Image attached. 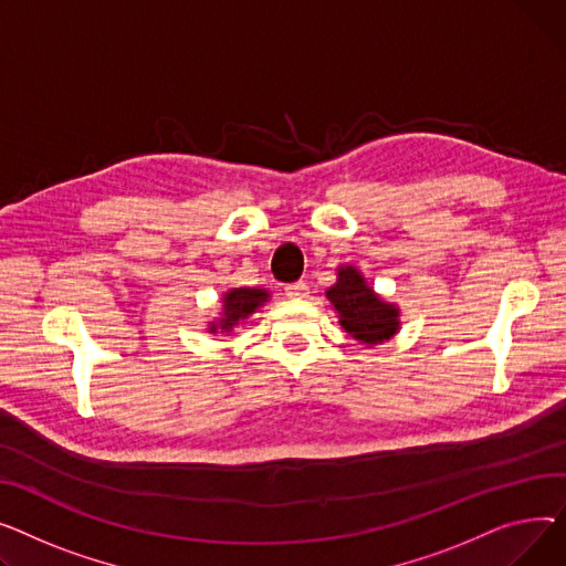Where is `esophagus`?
<instances>
[{
    "label": "esophagus",
    "mask_w": 566,
    "mask_h": 566,
    "mask_svg": "<svg viewBox=\"0 0 566 566\" xmlns=\"http://www.w3.org/2000/svg\"><path fill=\"white\" fill-rule=\"evenodd\" d=\"M285 294L287 296H308V283L306 281H294V283H287L285 285Z\"/></svg>",
    "instance_id": "1"
}]
</instances>
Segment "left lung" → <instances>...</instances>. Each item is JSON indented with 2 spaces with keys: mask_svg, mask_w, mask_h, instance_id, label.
<instances>
[{
  "mask_svg": "<svg viewBox=\"0 0 566 566\" xmlns=\"http://www.w3.org/2000/svg\"><path fill=\"white\" fill-rule=\"evenodd\" d=\"M328 302L338 311L347 334L365 345H379L397 331V311L365 285L354 268L338 272V283L326 292Z\"/></svg>",
  "mask_w": 566,
  "mask_h": 566,
  "instance_id": "1",
  "label": "left lung"
}]
</instances>
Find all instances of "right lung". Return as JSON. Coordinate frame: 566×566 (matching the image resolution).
I'll return each mask as SVG.
<instances>
[{
    "label": "right lung",
    "instance_id": "right-lung-1",
    "mask_svg": "<svg viewBox=\"0 0 566 566\" xmlns=\"http://www.w3.org/2000/svg\"><path fill=\"white\" fill-rule=\"evenodd\" d=\"M270 294L264 290H249V287H238L230 290L223 298V319H221V328L228 331L235 326L240 319H247L262 302H268ZM217 324H212V334L219 328Z\"/></svg>",
    "mask_w": 566,
    "mask_h": 566
}]
</instances>
